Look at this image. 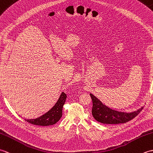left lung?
I'll return each instance as SVG.
<instances>
[{"instance_id":"left-lung-1","label":"left lung","mask_w":153,"mask_h":153,"mask_svg":"<svg viewBox=\"0 0 153 153\" xmlns=\"http://www.w3.org/2000/svg\"><path fill=\"white\" fill-rule=\"evenodd\" d=\"M90 96L93 101L92 115L97 122L102 123L118 124L126 123L137 116L143 108V107H141L136 111L129 113L118 112L103 105L100 100L91 93L90 94Z\"/></svg>"}]
</instances>
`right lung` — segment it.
<instances>
[{
    "label": "right lung",
    "mask_w": 153,
    "mask_h": 153,
    "mask_svg": "<svg viewBox=\"0 0 153 153\" xmlns=\"http://www.w3.org/2000/svg\"><path fill=\"white\" fill-rule=\"evenodd\" d=\"M66 97V94L62 92L54 106L45 114L35 119H25V120L32 124L37 126H47L55 124L59 121L62 116V108Z\"/></svg>",
    "instance_id": "add662e5"
}]
</instances>
